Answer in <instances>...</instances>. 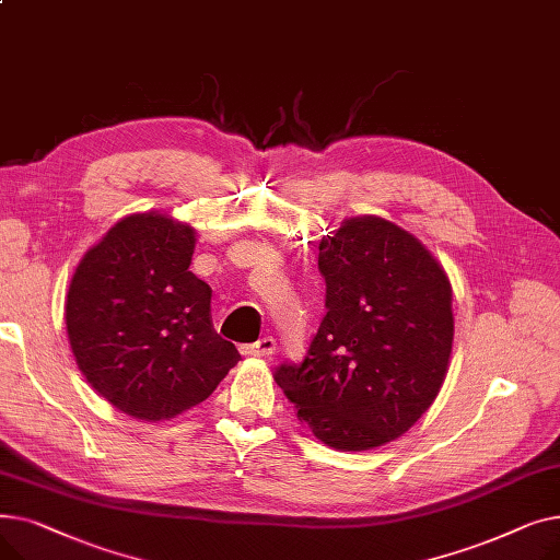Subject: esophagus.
Here are the masks:
<instances>
[{
    "label": "esophagus",
    "mask_w": 560,
    "mask_h": 560,
    "mask_svg": "<svg viewBox=\"0 0 560 560\" xmlns=\"http://www.w3.org/2000/svg\"><path fill=\"white\" fill-rule=\"evenodd\" d=\"M275 349H277V342H275V338H270V336H265V338H260V340H256V342H252V345L241 347V351H243L245 357H256V359H268V357H272Z\"/></svg>",
    "instance_id": "esophagus-1"
}]
</instances>
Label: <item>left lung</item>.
<instances>
[{
	"mask_svg": "<svg viewBox=\"0 0 560 560\" xmlns=\"http://www.w3.org/2000/svg\"><path fill=\"white\" fill-rule=\"evenodd\" d=\"M327 315L300 365L275 381L313 435L368 452L413 427L445 384L452 283L413 233L378 215L342 220L317 256Z\"/></svg>",
	"mask_w": 560,
	"mask_h": 560,
	"instance_id": "obj_1",
	"label": "left lung"
}]
</instances>
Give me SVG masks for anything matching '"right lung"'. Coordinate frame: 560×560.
<instances>
[{"instance_id":"add662e5","label":"right lung","mask_w":560,"mask_h":560,"mask_svg":"<svg viewBox=\"0 0 560 560\" xmlns=\"http://www.w3.org/2000/svg\"><path fill=\"white\" fill-rule=\"evenodd\" d=\"M195 226L133 213L72 275L66 329L77 368L110 406L163 422L209 397L241 361L211 319V288L188 268Z\"/></svg>"}]
</instances>
